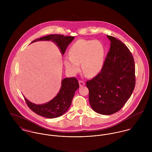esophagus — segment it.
<instances>
[{
	"mask_svg": "<svg viewBox=\"0 0 152 152\" xmlns=\"http://www.w3.org/2000/svg\"><path fill=\"white\" fill-rule=\"evenodd\" d=\"M79 84H80V87H83V86H85V83H84L83 81L80 80V81H79Z\"/></svg>",
	"mask_w": 152,
	"mask_h": 152,
	"instance_id": "esophagus-1",
	"label": "esophagus"
}]
</instances>
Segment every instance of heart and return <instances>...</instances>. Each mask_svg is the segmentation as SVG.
Segmentation results:
<instances>
[{
    "label": "heart",
    "instance_id": "obj_1",
    "mask_svg": "<svg viewBox=\"0 0 152 152\" xmlns=\"http://www.w3.org/2000/svg\"><path fill=\"white\" fill-rule=\"evenodd\" d=\"M105 48L98 40L81 39L74 44L69 50V56L64 58L65 67L72 73L81 68L88 77H94L102 70L104 64Z\"/></svg>",
    "mask_w": 152,
    "mask_h": 152
}]
</instances>
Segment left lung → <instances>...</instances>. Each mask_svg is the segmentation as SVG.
<instances>
[{
	"label": "left lung",
	"mask_w": 152,
	"mask_h": 152,
	"mask_svg": "<svg viewBox=\"0 0 152 152\" xmlns=\"http://www.w3.org/2000/svg\"><path fill=\"white\" fill-rule=\"evenodd\" d=\"M110 49L101 72L87 82L92 109L112 115L122 108L135 87V66L129 48L115 37L107 36Z\"/></svg>",
	"instance_id": "8db88e82"
}]
</instances>
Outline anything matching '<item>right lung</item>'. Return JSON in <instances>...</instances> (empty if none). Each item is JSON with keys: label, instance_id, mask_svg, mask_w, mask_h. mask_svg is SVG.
<instances>
[{"label": "right lung", "instance_id": "right-lung-1", "mask_svg": "<svg viewBox=\"0 0 152 152\" xmlns=\"http://www.w3.org/2000/svg\"><path fill=\"white\" fill-rule=\"evenodd\" d=\"M74 39L72 36L61 34H50L31 42L37 41H52L59 47L62 55L65 53L68 45ZM79 88L78 81L75 77L65 78L61 81V87L57 95L49 102L37 105L31 102L24 97L25 101L31 110L39 115L47 118H58L68 110L71 105L75 92Z\"/></svg>", "mask_w": 152, "mask_h": 152}]
</instances>
